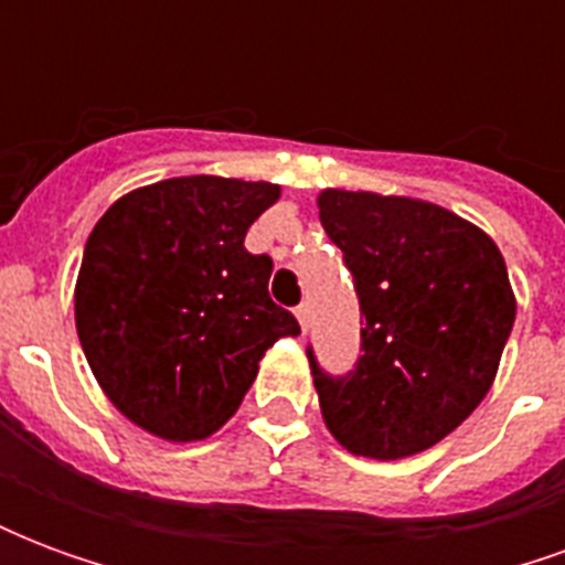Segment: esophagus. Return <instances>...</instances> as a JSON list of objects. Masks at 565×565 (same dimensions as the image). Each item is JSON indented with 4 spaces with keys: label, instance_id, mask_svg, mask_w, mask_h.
Here are the masks:
<instances>
[{
    "label": "esophagus",
    "instance_id": "obj_1",
    "mask_svg": "<svg viewBox=\"0 0 565 565\" xmlns=\"http://www.w3.org/2000/svg\"><path fill=\"white\" fill-rule=\"evenodd\" d=\"M296 320L302 323V330H308V323H311V306H308V302H299V306H296Z\"/></svg>",
    "mask_w": 565,
    "mask_h": 565
}]
</instances>
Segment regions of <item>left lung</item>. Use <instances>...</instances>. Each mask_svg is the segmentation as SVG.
Returning a JSON list of instances; mask_svg holds the SVG:
<instances>
[{"mask_svg": "<svg viewBox=\"0 0 565 565\" xmlns=\"http://www.w3.org/2000/svg\"><path fill=\"white\" fill-rule=\"evenodd\" d=\"M318 209L363 318V354L342 379L308 348L327 429L356 457L420 454L497 379L518 311L505 259L484 230L424 199L323 190Z\"/></svg>", "mask_w": 565, "mask_h": 565, "instance_id": "1", "label": "left lung"}]
</instances>
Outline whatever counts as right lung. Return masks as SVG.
I'll return each instance as SVG.
<instances>
[{"mask_svg": "<svg viewBox=\"0 0 565 565\" xmlns=\"http://www.w3.org/2000/svg\"><path fill=\"white\" fill-rule=\"evenodd\" d=\"M281 186L186 174L120 196L93 226L75 327L105 396L166 441L238 412L259 360L299 323L269 296L271 259L245 235Z\"/></svg>", "mask_w": 565, "mask_h": 565, "instance_id": "obj_1", "label": "right lung"}]
</instances>
